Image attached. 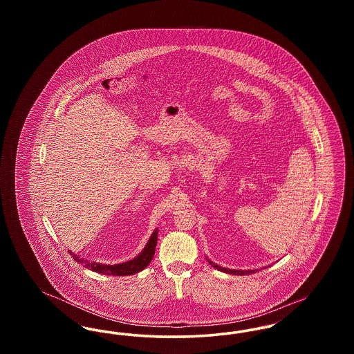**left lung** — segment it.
I'll list each match as a JSON object with an SVG mask.
<instances>
[{"label":"left lung","instance_id":"1","mask_svg":"<svg viewBox=\"0 0 354 354\" xmlns=\"http://www.w3.org/2000/svg\"><path fill=\"white\" fill-rule=\"evenodd\" d=\"M208 263L214 267V268H216V270H220V272H225V273H231V274H251L253 272H256L257 270H228V268H223V267H220L218 264H215V263H212L211 260H208Z\"/></svg>","mask_w":354,"mask_h":354}]
</instances>
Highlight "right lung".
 <instances>
[{
  "mask_svg": "<svg viewBox=\"0 0 354 354\" xmlns=\"http://www.w3.org/2000/svg\"><path fill=\"white\" fill-rule=\"evenodd\" d=\"M156 241H158V228L152 232L149 243L146 244V247L142 252L139 253L138 256H135L133 260H129V261L120 263V264H114V266L102 264V263H95V261H87L84 259L78 257L75 253H70L78 264H82L87 270L98 272L102 274H109V276H130V274H134V273L145 270L151 263L152 257L155 254Z\"/></svg>",
  "mask_w": 354,
  "mask_h": 354,
  "instance_id": "right-lung-1",
  "label": "right lung"
}]
</instances>
